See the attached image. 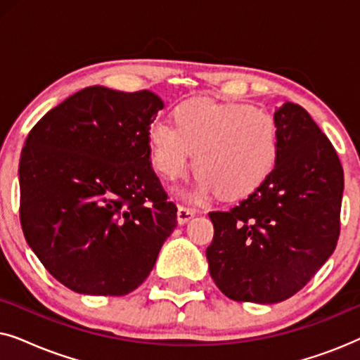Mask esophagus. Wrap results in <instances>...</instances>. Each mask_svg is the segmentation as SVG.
<instances>
[{"label": "esophagus", "instance_id": "1", "mask_svg": "<svg viewBox=\"0 0 360 360\" xmlns=\"http://www.w3.org/2000/svg\"><path fill=\"white\" fill-rule=\"evenodd\" d=\"M193 216L195 210L186 208V206H179V210H176V221H179V224H186Z\"/></svg>", "mask_w": 360, "mask_h": 360}]
</instances>
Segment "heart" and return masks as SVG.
<instances>
[{
	"instance_id": "heart-1",
	"label": "heart",
	"mask_w": 360,
	"mask_h": 360,
	"mask_svg": "<svg viewBox=\"0 0 360 360\" xmlns=\"http://www.w3.org/2000/svg\"><path fill=\"white\" fill-rule=\"evenodd\" d=\"M174 126L157 121L147 131L154 169L176 180L193 167L200 172L188 195L203 201L219 191L226 200L245 198L274 174L278 129L274 117L240 103L190 100L172 111Z\"/></svg>"
}]
</instances>
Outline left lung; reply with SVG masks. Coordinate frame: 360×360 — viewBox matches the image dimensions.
Segmentation results:
<instances>
[{
    "mask_svg": "<svg viewBox=\"0 0 360 360\" xmlns=\"http://www.w3.org/2000/svg\"><path fill=\"white\" fill-rule=\"evenodd\" d=\"M274 121V174L233 210L210 213V275L234 302L293 297L331 257L339 238L344 172L333 144L295 103L278 108Z\"/></svg>",
    "mask_w": 360,
    "mask_h": 360,
    "instance_id": "obj_1",
    "label": "left lung"
}]
</instances>
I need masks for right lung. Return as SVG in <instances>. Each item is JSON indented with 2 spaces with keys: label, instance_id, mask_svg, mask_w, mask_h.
<instances>
[{
  "label": "right lung",
  "instance_id": "obj_1",
  "mask_svg": "<svg viewBox=\"0 0 360 360\" xmlns=\"http://www.w3.org/2000/svg\"><path fill=\"white\" fill-rule=\"evenodd\" d=\"M149 90L88 86L42 116L19 160L24 238L47 272L83 295L122 297L154 269L176 206L150 167Z\"/></svg>",
  "mask_w": 360,
  "mask_h": 360
}]
</instances>
